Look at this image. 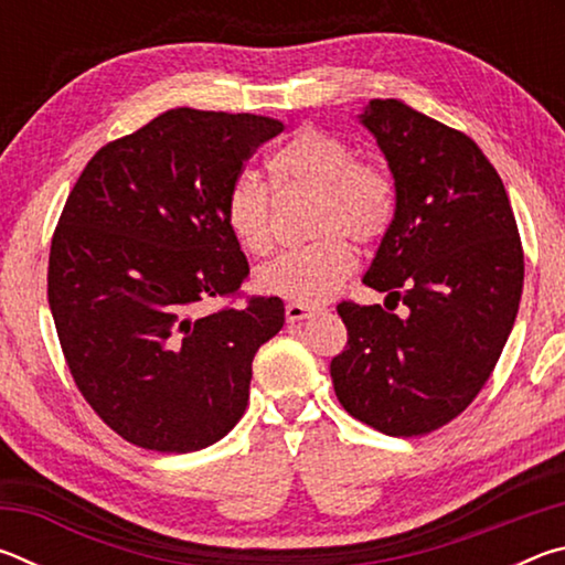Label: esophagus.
<instances>
[{
	"instance_id": "34e87169",
	"label": "esophagus",
	"mask_w": 565,
	"mask_h": 565,
	"mask_svg": "<svg viewBox=\"0 0 565 565\" xmlns=\"http://www.w3.org/2000/svg\"><path fill=\"white\" fill-rule=\"evenodd\" d=\"M313 313H317V309H313V306H309V303H299V301L286 303V321H289V323L309 319V317H313Z\"/></svg>"
}]
</instances>
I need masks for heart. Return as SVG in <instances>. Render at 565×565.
Segmentation results:
<instances>
[{"label":"heart","instance_id":"1","mask_svg":"<svg viewBox=\"0 0 565 565\" xmlns=\"http://www.w3.org/2000/svg\"><path fill=\"white\" fill-rule=\"evenodd\" d=\"M276 191L313 194L309 212L311 244L281 254L259 271L264 291L299 303H321L349 279L353 248L381 242L396 216V184L371 159H356V149L337 134L301 129L269 157ZM224 218L238 246L252 256L274 248L271 191L254 174H238L228 184Z\"/></svg>","mask_w":565,"mask_h":565}]
</instances>
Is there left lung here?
Wrapping results in <instances>:
<instances>
[{
	"instance_id": "left-lung-1",
	"label": "left lung",
	"mask_w": 565,
	"mask_h": 565,
	"mask_svg": "<svg viewBox=\"0 0 565 565\" xmlns=\"http://www.w3.org/2000/svg\"><path fill=\"white\" fill-rule=\"evenodd\" d=\"M396 184V216L363 284L384 306L341 301L349 341L331 381L353 418L386 436L454 420L495 369L519 313L523 246L499 171L463 131L396 99L361 114ZM401 300L409 313L398 318Z\"/></svg>"
}]
</instances>
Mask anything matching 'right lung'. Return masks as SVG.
<instances>
[{
  "instance_id": "right-lung-1",
  "label": "right lung",
  "mask_w": 565,
  "mask_h": 565,
  "mask_svg": "<svg viewBox=\"0 0 565 565\" xmlns=\"http://www.w3.org/2000/svg\"><path fill=\"white\" fill-rule=\"evenodd\" d=\"M284 124L169 109L102 147L76 179L50 248L46 296L66 366L124 441L189 454L244 416L252 361L281 331L279 296H244L228 184ZM206 298L230 303L206 318Z\"/></svg>"
}]
</instances>
